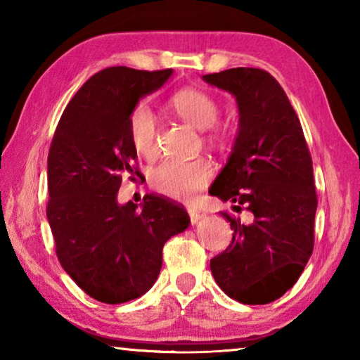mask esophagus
<instances>
[{
	"label": "esophagus",
	"mask_w": 360,
	"mask_h": 360,
	"mask_svg": "<svg viewBox=\"0 0 360 360\" xmlns=\"http://www.w3.org/2000/svg\"><path fill=\"white\" fill-rule=\"evenodd\" d=\"M187 212H188V216H191L192 224H198L203 219L202 212H200L197 208H193V206H187Z\"/></svg>",
	"instance_id": "1"
}]
</instances>
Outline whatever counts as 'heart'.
I'll list each match as a JSON object with an SVG mask.
<instances>
[{
  "mask_svg": "<svg viewBox=\"0 0 360 360\" xmlns=\"http://www.w3.org/2000/svg\"><path fill=\"white\" fill-rule=\"evenodd\" d=\"M173 111L179 117L198 130H214L219 119V105L210 94L198 89H184L174 94L172 98ZM130 141L139 155L154 158L157 154V119L146 103L133 109L129 119ZM216 135V133H214ZM212 168L205 158L193 160H169L162 162L150 173V184L160 193L173 198L188 197L208 184Z\"/></svg>",
  "mask_w": 360,
  "mask_h": 360,
  "instance_id": "heart-1",
  "label": "heart"
}]
</instances>
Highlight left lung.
Returning a JSON list of instances; mask_svg holds the SVG:
<instances>
[{
	"label": "left lung",
	"instance_id": "1",
	"mask_svg": "<svg viewBox=\"0 0 360 360\" xmlns=\"http://www.w3.org/2000/svg\"><path fill=\"white\" fill-rule=\"evenodd\" d=\"M203 81L233 95L240 117L229 160L210 193L252 214L245 224L221 211L233 238L211 259V273L233 300L270 303L297 283L313 252L318 197L311 155L294 108L270 72L231 68Z\"/></svg>",
	"mask_w": 360,
	"mask_h": 360
}]
</instances>
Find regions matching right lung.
Returning a JSON list of instances; mask_svg holds the SVG:
<instances>
[{
	"mask_svg": "<svg viewBox=\"0 0 360 360\" xmlns=\"http://www.w3.org/2000/svg\"><path fill=\"white\" fill-rule=\"evenodd\" d=\"M173 70L111 66L96 72L62 114L47 158V221L57 257L85 294L115 304L146 294L162 268V249L191 219L157 195L117 202L122 174L139 176L129 133L133 109Z\"/></svg>",
	"mask_w": 360,
	"mask_h": 360,
	"instance_id": "1",
	"label": "right lung"
}]
</instances>
